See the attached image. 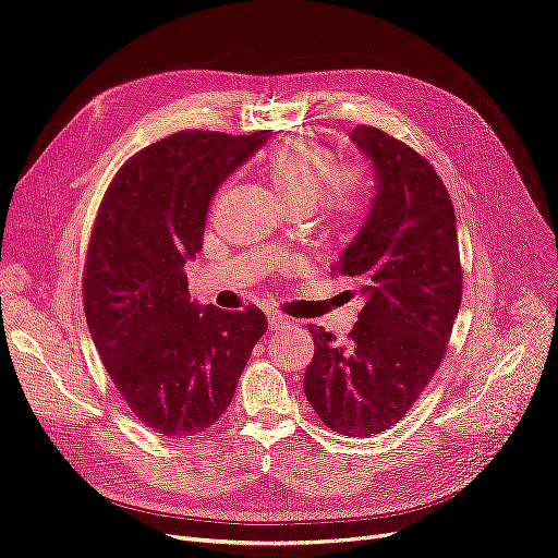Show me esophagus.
<instances>
[{"label": "esophagus", "mask_w": 558, "mask_h": 558, "mask_svg": "<svg viewBox=\"0 0 558 558\" xmlns=\"http://www.w3.org/2000/svg\"><path fill=\"white\" fill-rule=\"evenodd\" d=\"M287 328H294V322L280 317V314H271V317H269V330L271 332H282Z\"/></svg>", "instance_id": "34e87169"}]
</instances>
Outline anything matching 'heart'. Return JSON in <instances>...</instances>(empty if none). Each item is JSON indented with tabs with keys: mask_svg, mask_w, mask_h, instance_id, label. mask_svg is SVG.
<instances>
[{
	"mask_svg": "<svg viewBox=\"0 0 558 558\" xmlns=\"http://www.w3.org/2000/svg\"><path fill=\"white\" fill-rule=\"evenodd\" d=\"M264 178L287 209L312 211L319 203L328 219L347 226L365 205V189L355 171H337L335 155L307 134L284 136L264 159Z\"/></svg>",
	"mask_w": 558,
	"mask_h": 558,
	"instance_id": "b5f03b06",
	"label": "heart"
}]
</instances>
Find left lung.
I'll return each mask as SVG.
<instances>
[{
	"label": "left lung",
	"mask_w": 558,
	"mask_h": 558,
	"mask_svg": "<svg viewBox=\"0 0 558 558\" xmlns=\"http://www.w3.org/2000/svg\"><path fill=\"white\" fill-rule=\"evenodd\" d=\"M374 196L332 276L365 299L351 342L310 326L314 357L303 390L322 422L353 438L395 426L438 372L463 296L456 214L433 166L405 143L357 125Z\"/></svg>",
	"instance_id": "obj_1"
}]
</instances>
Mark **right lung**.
I'll list each match as a JSON object with an SVG mask.
<instances>
[{
  "mask_svg": "<svg viewBox=\"0 0 558 558\" xmlns=\"http://www.w3.org/2000/svg\"><path fill=\"white\" fill-rule=\"evenodd\" d=\"M271 130L178 132L134 155L95 219L86 324L132 413L166 438L201 435L230 405L266 317L189 296L184 264L203 251L209 201Z\"/></svg>",
  "mask_w": 558,
  "mask_h": 558,
  "instance_id": "add662e5",
  "label": "right lung"
}]
</instances>
